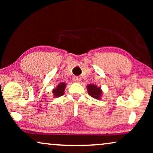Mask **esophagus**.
Instances as JSON below:
<instances>
[{"label":"esophagus","mask_w":153,"mask_h":153,"mask_svg":"<svg viewBox=\"0 0 153 153\" xmlns=\"http://www.w3.org/2000/svg\"><path fill=\"white\" fill-rule=\"evenodd\" d=\"M72 80L74 82H76V83H79L81 81V79L79 76H74V78H73Z\"/></svg>","instance_id":"1"}]
</instances>
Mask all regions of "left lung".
Listing matches in <instances>:
<instances>
[{"mask_svg":"<svg viewBox=\"0 0 153 153\" xmlns=\"http://www.w3.org/2000/svg\"><path fill=\"white\" fill-rule=\"evenodd\" d=\"M87 89L88 94L92 97L95 99H100L102 95V90L100 89V88L97 87L95 85L91 84L88 85Z\"/></svg>","mask_w":153,"mask_h":153,"instance_id":"obj_1","label":"left lung"}]
</instances>
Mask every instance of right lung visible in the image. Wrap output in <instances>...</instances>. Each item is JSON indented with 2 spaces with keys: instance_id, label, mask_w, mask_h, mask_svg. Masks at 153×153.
I'll return each instance as SVG.
<instances>
[{
  "instance_id": "1",
  "label": "right lung",
  "mask_w": 153,
  "mask_h": 153,
  "mask_svg": "<svg viewBox=\"0 0 153 153\" xmlns=\"http://www.w3.org/2000/svg\"><path fill=\"white\" fill-rule=\"evenodd\" d=\"M65 88V83H61L58 85L57 88L53 91V95L56 97H58L62 96L64 94V90Z\"/></svg>"
}]
</instances>
